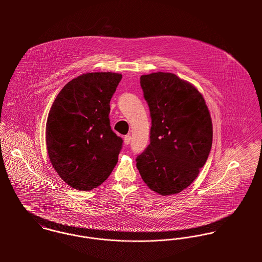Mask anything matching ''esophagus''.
Returning <instances> with one entry per match:
<instances>
[{"label": "esophagus", "instance_id": "34e87169", "mask_svg": "<svg viewBox=\"0 0 262 262\" xmlns=\"http://www.w3.org/2000/svg\"><path fill=\"white\" fill-rule=\"evenodd\" d=\"M130 141H131V136L130 135H126L124 137V143L125 145H129L130 144Z\"/></svg>", "mask_w": 262, "mask_h": 262}]
</instances>
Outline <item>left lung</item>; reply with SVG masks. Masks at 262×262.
<instances>
[{
    "mask_svg": "<svg viewBox=\"0 0 262 262\" xmlns=\"http://www.w3.org/2000/svg\"><path fill=\"white\" fill-rule=\"evenodd\" d=\"M151 117L150 144L136 158L147 187L174 194L199 176L212 148L213 125L202 94L174 74L141 75Z\"/></svg>",
    "mask_w": 262,
    "mask_h": 262,
    "instance_id": "8db88e82",
    "label": "left lung"
}]
</instances>
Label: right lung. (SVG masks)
Returning <instances> with one entry per match:
<instances>
[{
    "label": "right lung",
    "instance_id": "add662e5",
    "mask_svg": "<svg viewBox=\"0 0 262 262\" xmlns=\"http://www.w3.org/2000/svg\"><path fill=\"white\" fill-rule=\"evenodd\" d=\"M122 78L88 73L57 95L46 122V146L58 176L77 190L101 186L118 162L123 140L110 126V101Z\"/></svg>",
    "mask_w": 262,
    "mask_h": 262
}]
</instances>
